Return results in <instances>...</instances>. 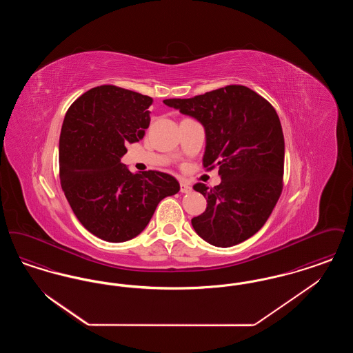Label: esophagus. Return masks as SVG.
Instances as JSON below:
<instances>
[{
  "instance_id": "obj_1",
  "label": "esophagus",
  "mask_w": 353,
  "mask_h": 353,
  "mask_svg": "<svg viewBox=\"0 0 353 353\" xmlns=\"http://www.w3.org/2000/svg\"><path fill=\"white\" fill-rule=\"evenodd\" d=\"M180 190H181V193H190L192 192V186L186 180H181L180 181Z\"/></svg>"
}]
</instances>
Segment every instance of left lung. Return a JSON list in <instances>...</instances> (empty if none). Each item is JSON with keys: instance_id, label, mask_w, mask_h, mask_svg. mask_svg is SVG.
Instances as JSON below:
<instances>
[{"instance_id": "8db88e82", "label": "left lung", "mask_w": 353, "mask_h": 353, "mask_svg": "<svg viewBox=\"0 0 353 353\" xmlns=\"http://www.w3.org/2000/svg\"><path fill=\"white\" fill-rule=\"evenodd\" d=\"M164 103L201 121L203 168L219 167L221 176L210 189L193 185L208 201L201 216L192 219L193 229L219 248L246 241L266 223L283 189L285 137L275 108L241 84Z\"/></svg>"}]
</instances>
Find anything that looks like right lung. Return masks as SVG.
<instances>
[{
    "mask_svg": "<svg viewBox=\"0 0 353 353\" xmlns=\"http://www.w3.org/2000/svg\"><path fill=\"white\" fill-rule=\"evenodd\" d=\"M153 103L112 84L84 92L66 112L59 136V177L79 222L98 238L124 242L140 234L163 199L180 190L168 173H131L120 163L125 145L150 127Z\"/></svg>",
    "mask_w": 353,
    "mask_h": 353,
    "instance_id": "obj_1",
    "label": "right lung"
}]
</instances>
